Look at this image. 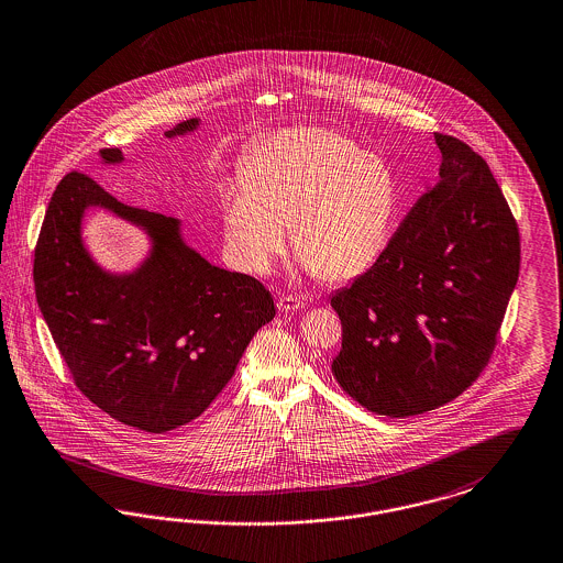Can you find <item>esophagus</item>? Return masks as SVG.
I'll list each match as a JSON object with an SVG mask.
<instances>
[{
  "instance_id": "obj_1",
  "label": "esophagus",
  "mask_w": 563,
  "mask_h": 563,
  "mask_svg": "<svg viewBox=\"0 0 563 563\" xmlns=\"http://www.w3.org/2000/svg\"><path fill=\"white\" fill-rule=\"evenodd\" d=\"M276 306L280 312H295V310L306 308V299L297 297V295H283V297H278Z\"/></svg>"
}]
</instances>
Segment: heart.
<instances>
[{
	"label": "heart",
	"mask_w": 563,
	"mask_h": 563,
	"mask_svg": "<svg viewBox=\"0 0 563 563\" xmlns=\"http://www.w3.org/2000/svg\"><path fill=\"white\" fill-rule=\"evenodd\" d=\"M400 186L382 157L347 135L299 128L266 135L241 163V181L220 192L225 255L264 276L291 243L329 283L371 271L389 243Z\"/></svg>",
	"instance_id": "heart-1"
}]
</instances>
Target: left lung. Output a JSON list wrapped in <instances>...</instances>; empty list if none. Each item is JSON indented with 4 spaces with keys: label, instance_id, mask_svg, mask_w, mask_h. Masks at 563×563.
Segmentation results:
<instances>
[{
    "label": "left lung",
    "instance_id": "obj_1",
    "mask_svg": "<svg viewBox=\"0 0 563 563\" xmlns=\"http://www.w3.org/2000/svg\"><path fill=\"white\" fill-rule=\"evenodd\" d=\"M435 142L438 186L377 264L331 297L343 327L333 375L387 417L444 406L482 375L518 283V222L488 163L454 135Z\"/></svg>",
    "mask_w": 563,
    "mask_h": 563
}]
</instances>
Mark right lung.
Masks as SVG:
<instances>
[{
	"label": "right lung",
	"mask_w": 563,
	"mask_h": 563,
	"mask_svg": "<svg viewBox=\"0 0 563 563\" xmlns=\"http://www.w3.org/2000/svg\"><path fill=\"white\" fill-rule=\"evenodd\" d=\"M197 119L167 135L186 134ZM119 163V148H102ZM107 206L156 241L132 277H109L80 245L82 209ZM40 310L77 389L128 428L165 433L197 419L232 379L251 338L276 310L253 276L222 271L186 247L176 218L117 201L70 172L58 181L33 257Z\"/></svg>",
	"instance_id": "right-lung-1"
}]
</instances>
